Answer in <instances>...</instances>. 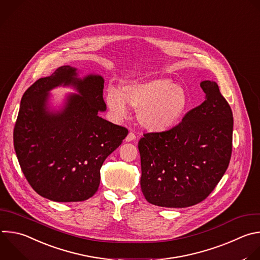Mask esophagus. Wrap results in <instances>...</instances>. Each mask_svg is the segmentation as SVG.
Listing matches in <instances>:
<instances>
[{
    "mask_svg": "<svg viewBox=\"0 0 260 260\" xmlns=\"http://www.w3.org/2000/svg\"><path fill=\"white\" fill-rule=\"evenodd\" d=\"M134 140H136V136H135V134L134 133H129L127 136H126V138H125V141L126 142H132V141H134Z\"/></svg>",
    "mask_w": 260,
    "mask_h": 260,
    "instance_id": "obj_1",
    "label": "esophagus"
}]
</instances>
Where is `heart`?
<instances>
[{
	"instance_id": "obj_1",
	"label": "heart",
	"mask_w": 260,
	"mask_h": 260,
	"mask_svg": "<svg viewBox=\"0 0 260 260\" xmlns=\"http://www.w3.org/2000/svg\"><path fill=\"white\" fill-rule=\"evenodd\" d=\"M106 103L114 117L127 116V105L138 111L140 124L149 132H164L179 122L189 107L186 90L164 76L129 81L121 92L109 89Z\"/></svg>"
}]
</instances>
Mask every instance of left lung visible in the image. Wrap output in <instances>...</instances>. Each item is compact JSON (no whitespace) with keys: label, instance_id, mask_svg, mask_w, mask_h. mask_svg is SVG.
Listing matches in <instances>:
<instances>
[{"label":"left lung","instance_id":"obj_1","mask_svg":"<svg viewBox=\"0 0 260 260\" xmlns=\"http://www.w3.org/2000/svg\"><path fill=\"white\" fill-rule=\"evenodd\" d=\"M205 101L168 131L139 142L141 189L154 205L184 208L203 201L216 187L232 155L233 112L213 80L200 82Z\"/></svg>","mask_w":260,"mask_h":260}]
</instances>
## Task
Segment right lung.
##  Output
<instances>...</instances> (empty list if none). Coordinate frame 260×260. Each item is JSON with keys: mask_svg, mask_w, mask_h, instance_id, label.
<instances>
[{"mask_svg": "<svg viewBox=\"0 0 260 260\" xmlns=\"http://www.w3.org/2000/svg\"><path fill=\"white\" fill-rule=\"evenodd\" d=\"M69 86L62 107L50 106L49 93ZM104 78L78 76L70 65L38 79L22 96L14 127V148L27 182L42 197L55 202L91 198L100 185L105 159L127 136L125 127L102 118Z\"/></svg>", "mask_w": 260, "mask_h": 260, "instance_id": "1", "label": "right lung"}]
</instances>
